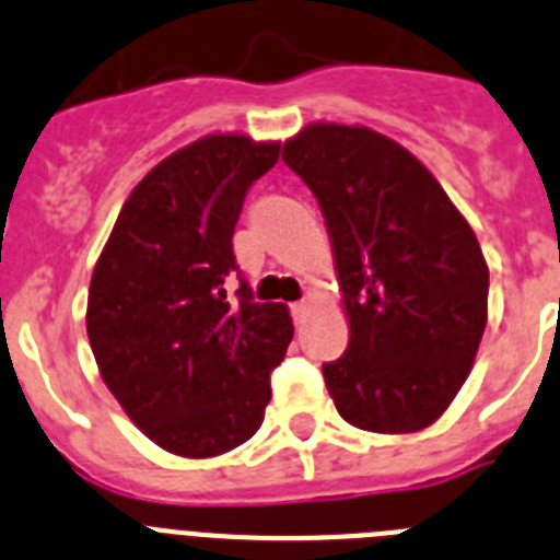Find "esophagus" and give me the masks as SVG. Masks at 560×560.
<instances>
[{
	"mask_svg": "<svg viewBox=\"0 0 560 560\" xmlns=\"http://www.w3.org/2000/svg\"><path fill=\"white\" fill-rule=\"evenodd\" d=\"M308 314H311V303H308V300H300V303L291 305V316H294L296 325H303L305 319H308Z\"/></svg>",
	"mask_w": 560,
	"mask_h": 560,
	"instance_id": "1",
	"label": "esophagus"
}]
</instances>
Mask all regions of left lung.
<instances>
[{
	"mask_svg": "<svg viewBox=\"0 0 560 560\" xmlns=\"http://www.w3.org/2000/svg\"><path fill=\"white\" fill-rule=\"evenodd\" d=\"M283 162L325 215L348 350L323 364L336 409L378 434L427 429L471 373L488 323V264L427 167L384 133L316 122Z\"/></svg>",
	"mask_w": 560,
	"mask_h": 560,
	"instance_id": "1",
	"label": "left lung"
}]
</instances>
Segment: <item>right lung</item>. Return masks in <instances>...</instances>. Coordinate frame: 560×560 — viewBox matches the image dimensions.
<instances>
[{
	"mask_svg": "<svg viewBox=\"0 0 560 560\" xmlns=\"http://www.w3.org/2000/svg\"><path fill=\"white\" fill-rule=\"evenodd\" d=\"M277 160V142L244 133L190 142L133 187L97 257L89 345L128 418L171 454L215 457L264 423L294 325L285 305L255 303L232 235Z\"/></svg>",
	"mask_w": 560,
	"mask_h": 560,
	"instance_id": "obj_1",
	"label": "right lung"
}]
</instances>
